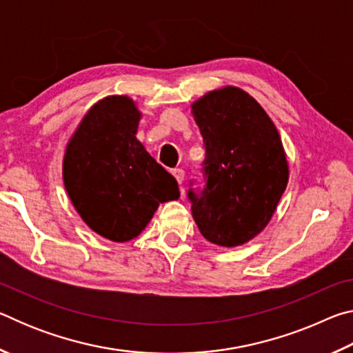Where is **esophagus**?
<instances>
[{
  "label": "esophagus",
  "instance_id": "esophagus-1",
  "mask_svg": "<svg viewBox=\"0 0 353 353\" xmlns=\"http://www.w3.org/2000/svg\"><path fill=\"white\" fill-rule=\"evenodd\" d=\"M172 172V176H174V179L177 181V183L179 185H182V182H183V177H185V172H183V170H181V168H174L171 171Z\"/></svg>",
  "mask_w": 353,
  "mask_h": 353
}]
</instances>
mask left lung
<instances>
[{
    "mask_svg": "<svg viewBox=\"0 0 353 353\" xmlns=\"http://www.w3.org/2000/svg\"><path fill=\"white\" fill-rule=\"evenodd\" d=\"M204 139L205 188L188 190L191 213L205 240L235 248L270 223L290 177L288 160L263 107L227 85L191 104Z\"/></svg>",
    "mask_w": 353,
    "mask_h": 353,
    "instance_id": "obj_1",
    "label": "left lung"
}]
</instances>
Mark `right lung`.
Segmentation results:
<instances>
[{
	"label": "right lung",
	"instance_id": "add662e5",
	"mask_svg": "<svg viewBox=\"0 0 353 353\" xmlns=\"http://www.w3.org/2000/svg\"><path fill=\"white\" fill-rule=\"evenodd\" d=\"M141 113L129 97L98 101L71 135L63 183L93 232L115 243L145 230L160 202L179 199L176 179L137 140Z\"/></svg>",
	"mask_w": 353,
	"mask_h": 353
}]
</instances>
